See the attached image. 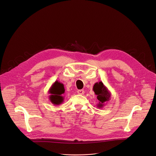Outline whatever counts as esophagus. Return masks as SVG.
Masks as SVG:
<instances>
[{
	"instance_id": "obj_1",
	"label": "esophagus",
	"mask_w": 156,
	"mask_h": 156,
	"mask_svg": "<svg viewBox=\"0 0 156 156\" xmlns=\"http://www.w3.org/2000/svg\"><path fill=\"white\" fill-rule=\"evenodd\" d=\"M77 93H78V94H80V95H83V94H84V90H78V91H77Z\"/></svg>"
}]
</instances>
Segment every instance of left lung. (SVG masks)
<instances>
[{"instance_id":"1","label":"left lung","mask_w":156,"mask_h":156,"mask_svg":"<svg viewBox=\"0 0 156 156\" xmlns=\"http://www.w3.org/2000/svg\"><path fill=\"white\" fill-rule=\"evenodd\" d=\"M93 90L96 95H97V99L99 101L97 107L98 108H102L104 106L105 102L110 99V92L102 81L96 83L93 86Z\"/></svg>"}]
</instances>
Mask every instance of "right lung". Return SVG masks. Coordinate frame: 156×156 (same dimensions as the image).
Listing matches in <instances>:
<instances>
[{
    "instance_id": "1",
    "label": "right lung",
    "mask_w": 156,
    "mask_h": 156,
    "mask_svg": "<svg viewBox=\"0 0 156 156\" xmlns=\"http://www.w3.org/2000/svg\"><path fill=\"white\" fill-rule=\"evenodd\" d=\"M49 93V100L54 105H60L63 102L64 97L62 96L65 93L64 85L58 81H55L50 87Z\"/></svg>"
}]
</instances>
